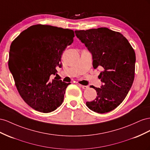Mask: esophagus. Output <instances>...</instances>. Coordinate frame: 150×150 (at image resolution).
Instances as JSON below:
<instances>
[{
    "label": "esophagus",
    "mask_w": 150,
    "mask_h": 150,
    "mask_svg": "<svg viewBox=\"0 0 150 150\" xmlns=\"http://www.w3.org/2000/svg\"><path fill=\"white\" fill-rule=\"evenodd\" d=\"M79 86L82 87L83 89H87V88H88V86H87V85H79Z\"/></svg>",
    "instance_id": "obj_1"
}]
</instances>
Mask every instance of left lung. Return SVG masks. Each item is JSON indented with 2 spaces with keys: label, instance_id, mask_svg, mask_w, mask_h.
<instances>
[{
  "label": "left lung",
  "instance_id": "left-lung-1",
  "mask_svg": "<svg viewBox=\"0 0 150 150\" xmlns=\"http://www.w3.org/2000/svg\"><path fill=\"white\" fill-rule=\"evenodd\" d=\"M92 56L94 69L101 68L100 88L92 87L97 96L86 105L94 112H110L122 103L134 79L135 52L122 34L107 28L75 31Z\"/></svg>",
  "mask_w": 150,
  "mask_h": 150
}]
</instances>
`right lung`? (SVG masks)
Wrapping results in <instances>:
<instances>
[{"instance_id": "add662e5", "label": "right lung", "mask_w": 150, "mask_h": 150, "mask_svg": "<svg viewBox=\"0 0 150 150\" xmlns=\"http://www.w3.org/2000/svg\"><path fill=\"white\" fill-rule=\"evenodd\" d=\"M74 36L71 29L38 24L12 42L8 67L20 96L33 109L48 113L62 105L70 83L58 79L57 68L62 67L63 51Z\"/></svg>"}]
</instances>
